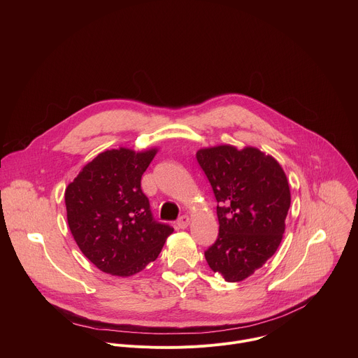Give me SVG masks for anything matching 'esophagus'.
Returning a JSON list of instances; mask_svg holds the SVG:
<instances>
[{
	"label": "esophagus",
	"mask_w": 358,
	"mask_h": 358,
	"mask_svg": "<svg viewBox=\"0 0 358 358\" xmlns=\"http://www.w3.org/2000/svg\"><path fill=\"white\" fill-rule=\"evenodd\" d=\"M188 225H189V217H188V215H182V217L178 218L177 227H178L180 229H185Z\"/></svg>",
	"instance_id": "esophagus-1"
}]
</instances>
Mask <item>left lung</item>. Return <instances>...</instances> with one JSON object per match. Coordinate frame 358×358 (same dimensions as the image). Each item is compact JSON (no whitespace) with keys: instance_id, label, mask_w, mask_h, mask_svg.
<instances>
[{"instance_id":"left-lung-1","label":"left lung","mask_w":358,"mask_h":358,"mask_svg":"<svg viewBox=\"0 0 358 358\" xmlns=\"http://www.w3.org/2000/svg\"><path fill=\"white\" fill-rule=\"evenodd\" d=\"M196 160L220 202V234L206 259L227 282H241L262 268L282 242L290 207L286 174L278 160L250 145L199 148Z\"/></svg>"}]
</instances>
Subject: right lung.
Listing matches in <instances>:
<instances>
[{
	"mask_svg": "<svg viewBox=\"0 0 358 358\" xmlns=\"http://www.w3.org/2000/svg\"><path fill=\"white\" fill-rule=\"evenodd\" d=\"M159 148L106 150L65 189L71 234L101 272L129 278L156 261L173 228L152 220L141 176Z\"/></svg>",
	"mask_w": 358,
	"mask_h": 358,
	"instance_id": "add662e5",
	"label": "right lung"
}]
</instances>
